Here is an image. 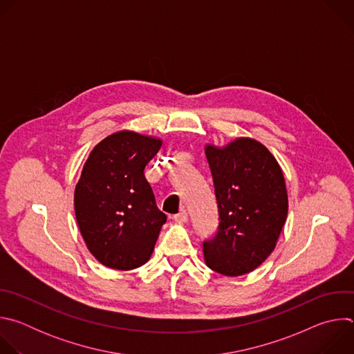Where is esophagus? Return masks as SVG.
<instances>
[{"label": "esophagus", "mask_w": 354, "mask_h": 354, "mask_svg": "<svg viewBox=\"0 0 354 354\" xmlns=\"http://www.w3.org/2000/svg\"><path fill=\"white\" fill-rule=\"evenodd\" d=\"M174 220L176 221V223H187V220H189V217H187V213H186V210H182V212H179L178 214H175L174 216Z\"/></svg>", "instance_id": "esophagus-1"}]
</instances>
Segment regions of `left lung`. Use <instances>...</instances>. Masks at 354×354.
Returning <instances> with one entry per match:
<instances>
[{
  "instance_id": "obj_1",
  "label": "left lung",
  "mask_w": 354,
  "mask_h": 354,
  "mask_svg": "<svg viewBox=\"0 0 354 354\" xmlns=\"http://www.w3.org/2000/svg\"><path fill=\"white\" fill-rule=\"evenodd\" d=\"M220 228L203 243L206 265L227 277L255 270L276 248L288 212L283 171L258 140L238 137L225 145L206 144Z\"/></svg>"
}]
</instances>
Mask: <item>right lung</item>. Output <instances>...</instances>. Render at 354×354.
I'll use <instances>...</instances> for the list:
<instances>
[{"label":"right lung","mask_w":354,"mask_h":354,"mask_svg":"<svg viewBox=\"0 0 354 354\" xmlns=\"http://www.w3.org/2000/svg\"><path fill=\"white\" fill-rule=\"evenodd\" d=\"M162 138L120 130L89 153L74 192L80 232L93 258L106 268L133 270L147 263L167 216L144 176Z\"/></svg>","instance_id":"1"}]
</instances>
